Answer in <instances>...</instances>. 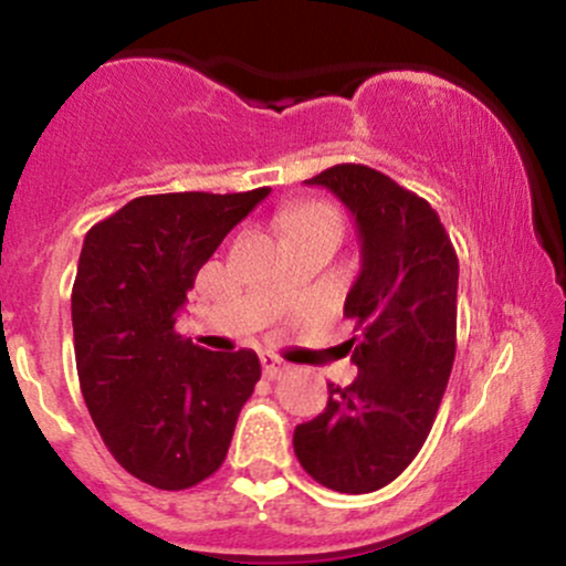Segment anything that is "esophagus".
<instances>
[{
    "label": "esophagus",
    "mask_w": 566,
    "mask_h": 566,
    "mask_svg": "<svg viewBox=\"0 0 566 566\" xmlns=\"http://www.w3.org/2000/svg\"><path fill=\"white\" fill-rule=\"evenodd\" d=\"M261 365H263V375H265V378H269V380L282 378V375L287 373V365H284L282 359H276V356H271V354L261 356Z\"/></svg>",
    "instance_id": "1"
}]
</instances>
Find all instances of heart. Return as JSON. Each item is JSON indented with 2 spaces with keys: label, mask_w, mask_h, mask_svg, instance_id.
<instances>
[{
  "label": "heart",
  "mask_w": 566,
  "mask_h": 566,
  "mask_svg": "<svg viewBox=\"0 0 566 566\" xmlns=\"http://www.w3.org/2000/svg\"><path fill=\"white\" fill-rule=\"evenodd\" d=\"M316 223H340V218H337V212L329 205H324V201H297V205H292L282 212L284 233Z\"/></svg>",
  "instance_id": "1"
}]
</instances>
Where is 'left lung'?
<instances>
[{
	"label": "left lung",
	"instance_id": "obj_1",
	"mask_svg": "<svg viewBox=\"0 0 566 566\" xmlns=\"http://www.w3.org/2000/svg\"><path fill=\"white\" fill-rule=\"evenodd\" d=\"M356 216L361 274L343 314L354 319L350 386L329 382L327 409L295 428L308 476L346 495L391 484L426 444L450 380L458 335V255L431 205L367 165L305 180Z\"/></svg>",
	"mask_w": 566,
	"mask_h": 566
}]
</instances>
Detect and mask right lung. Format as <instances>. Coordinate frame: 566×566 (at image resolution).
Instances as JSON below:
<instances>
[{"label": "right lung", "mask_w": 566, "mask_h": 566, "mask_svg": "<svg viewBox=\"0 0 566 566\" xmlns=\"http://www.w3.org/2000/svg\"><path fill=\"white\" fill-rule=\"evenodd\" d=\"M269 193H151L84 237L71 290L84 405L116 463L157 490H188L223 465L261 380L252 350L193 346L175 316L226 233Z\"/></svg>", "instance_id": "obj_1"}]
</instances>
